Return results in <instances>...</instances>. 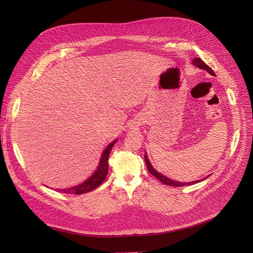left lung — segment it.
Instances as JSON below:
<instances>
[{"mask_svg": "<svg viewBox=\"0 0 253 253\" xmlns=\"http://www.w3.org/2000/svg\"><path fill=\"white\" fill-rule=\"evenodd\" d=\"M193 65L194 66H197L198 68H200V69H202V70H206L208 73L210 74V75H212V76H214L215 74H214V72H213V70L208 66V65H206L202 60H200L199 58H195L194 60H193ZM144 158H145V163H146V166H147V169H148V171H149V173H151L155 178H157L159 181H161L163 184H165V185H169V186H174V187H181V186H189V185H193V184H195V183H198V182H200V180H196V181H191V182H185V183H182V182H177V181H174V180H171V179H169V178H167L166 176H164V175H162V174H160L159 172H157L154 168H153V166L151 165V163L149 162V160H148V157H147V155H146V153H145V155H144ZM206 178H208V175L206 176ZM205 179V178H204ZM202 180V179H201Z\"/></svg>", "mask_w": 253, "mask_h": 253, "instance_id": "left-lung-1", "label": "left lung"}]
</instances>
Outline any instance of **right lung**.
Segmentation results:
<instances>
[{
    "label": "right lung",
    "mask_w": 253,
    "mask_h": 253,
    "mask_svg": "<svg viewBox=\"0 0 253 253\" xmlns=\"http://www.w3.org/2000/svg\"><path fill=\"white\" fill-rule=\"evenodd\" d=\"M117 140H114L113 142H111L109 145L107 146V148L103 151V154L101 156V160H100V164L97 168V170L95 171V173L89 178L87 179L86 181L78 186L72 187V188H68V189H63L61 190L63 193H67V194H84L87 192H90L92 190H94L95 188H97L98 186H100L104 180L106 179V176L108 174V159H109V155L110 152L112 150V147L114 146V144Z\"/></svg>",
    "instance_id": "right-lung-1"
}]
</instances>
